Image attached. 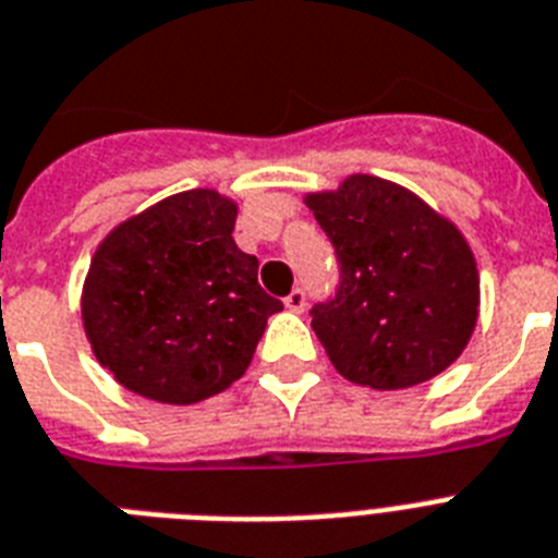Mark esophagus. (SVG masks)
Wrapping results in <instances>:
<instances>
[{
  "instance_id": "1",
  "label": "esophagus",
  "mask_w": 558,
  "mask_h": 558,
  "mask_svg": "<svg viewBox=\"0 0 558 558\" xmlns=\"http://www.w3.org/2000/svg\"><path fill=\"white\" fill-rule=\"evenodd\" d=\"M283 306H287L289 312H298V315H301V312L306 310V292H303V289H292V292L283 298Z\"/></svg>"
}]
</instances>
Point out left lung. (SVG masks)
<instances>
[{
    "instance_id": "8db88e82",
    "label": "left lung",
    "mask_w": 558,
    "mask_h": 558,
    "mask_svg": "<svg viewBox=\"0 0 558 558\" xmlns=\"http://www.w3.org/2000/svg\"><path fill=\"white\" fill-rule=\"evenodd\" d=\"M303 203L341 260L335 301L312 310V329L335 369L389 392L456 364L482 301L475 255L459 226L373 174H350Z\"/></svg>"
}]
</instances>
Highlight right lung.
<instances>
[{
    "instance_id": "add662e5",
    "label": "right lung",
    "mask_w": 558,
    "mask_h": 558,
    "mask_svg": "<svg viewBox=\"0 0 558 558\" xmlns=\"http://www.w3.org/2000/svg\"><path fill=\"white\" fill-rule=\"evenodd\" d=\"M238 203L192 189L125 217L90 255L80 312L90 352L120 387L197 404L252 364L269 315L257 257L234 243Z\"/></svg>"
}]
</instances>
